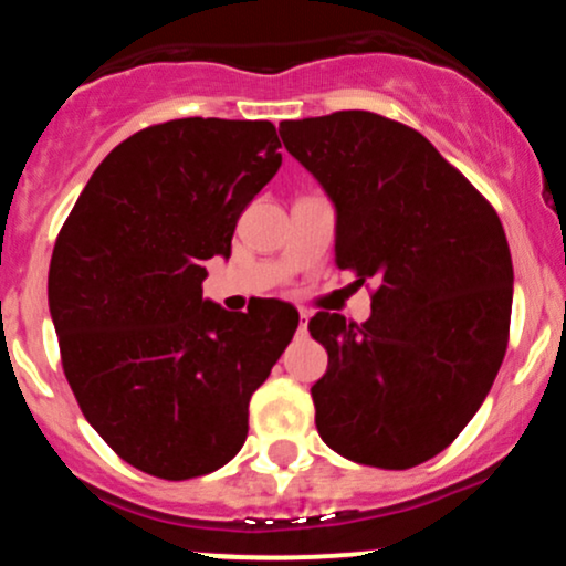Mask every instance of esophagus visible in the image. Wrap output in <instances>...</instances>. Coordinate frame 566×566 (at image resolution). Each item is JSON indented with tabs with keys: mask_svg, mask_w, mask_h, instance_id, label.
<instances>
[{
	"mask_svg": "<svg viewBox=\"0 0 566 566\" xmlns=\"http://www.w3.org/2000/svg\"><path fill=\"white\" fill-rule=\"evenodd\" d=\"M305 327H308V311H301V324H297V333L305 335Z\"/></svg>",
	"mask_w": 566,
	"mask_h": 566,
	"instance_id": "1",
	"label": "esophagus"
}]
</instances>
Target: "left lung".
Returning <instances> with one entry per match:
<instances>
[{
    "label": "left lung",
    "instance_id": "1",
    "mask_svg": "<svg viewBox=\"0 0 566 566\" xmlns=\"http://www.w3.org/2000/svg\"><path fill=\"white\" fill-rule=\"evenodd\" d=\"M335 205V261L378 279L373 314L308 322L327 348L314 382L329 450L412 469L450 447L490 394L509 346L513 265L497 212L418 129L373 112L279 125Z\"/></svg>",
    "mask_w": 566,
    "mask_h": 566
}]
</instances>
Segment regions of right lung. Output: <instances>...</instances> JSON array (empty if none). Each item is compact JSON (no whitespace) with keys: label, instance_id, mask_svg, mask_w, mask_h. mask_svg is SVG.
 Instances as JSON below:
<instances>
[{"label":"right lung","instance_id":"obj_1","mask_svg":"<svg viewBox=\"0 0 566 566\" xmlns=\"http://www.w3.org/2000/svg\"><path fill=\"white\" fill-rule=\"evenodd\" d=\"M271 122L172 119L97 165L50 261V316L87 423L151 476L184 482L242 450L250 396L297 329L282 301L226 311L205 261L282 167Z\"/></svg>","mask_w":566,"mask_h":566}]
</instances>
